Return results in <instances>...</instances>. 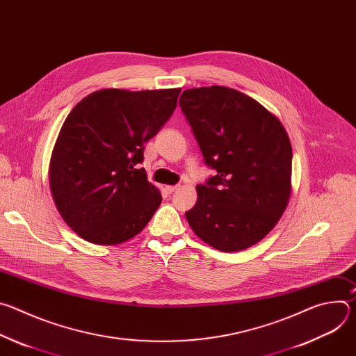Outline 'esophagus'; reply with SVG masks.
<instances>
[{
	"mask_svg": "<svg viewBox=\"0 0 356 356\" xmlns=\"http://www.w3.org/2000/svg\"><path fill=\"white\" fill-rule=\"evenodd\" d=\"M179 188V186H165V191L168 193V194H172L173 191H176Z\"/></svg>",
	"mask_w": 356,
	"mask_h": 356,
	"instance_id": "1",
	"label": "esophagus"
}]
</instances>
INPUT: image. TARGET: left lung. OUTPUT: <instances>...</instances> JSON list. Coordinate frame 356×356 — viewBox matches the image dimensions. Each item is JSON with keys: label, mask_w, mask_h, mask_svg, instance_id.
I'll use <instances>...</instances> for the list:
<instances>
[{"label": "left lung", "mask_w": 356, "mask_h": 356, "mask_svg": "<svg viewBox=\"0 0 356 356\" xmlns=\"http://www.w3.org/2000/svg\"><path fill=\"white\" fill-rule=\"evenodd\" d=\"M179 104L204 162L217 170L197 186L186 213L194 234L222 252L262 241L291 193V143L280 120L257 99L224 86L184 90Z\"/></svg>", "instance_id": "1"}]
</instances>
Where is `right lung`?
<instances>
[{
  "label": "right lung",
  "mask_w": 356,
  "mask_h": 356,
  "mask_svg": "<svg viewBox=\"0 0 356 356\" xmlns=\"http://www.w3.org/2000/svg\"><path fill=\"white\" fill-rule=\"evenodd\" d=\"M180 91L103 88L67 115L50 156L49 186L63 221L84 241L127 242L159 209L162 194L138 165Z\"/></svg>",
  "instance_id": "obj_1"
}]
</instances>
